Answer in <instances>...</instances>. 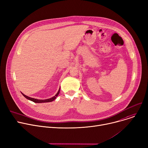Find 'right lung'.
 I'll return each mask as SVG.
<instances>
[{"instance_id": "obj_1", "label": "right lung", "mask_w": 148, "mask_h": 148, "mask_svg": "<svg viewBox=\"0 0 148 148\" xmlns=\"http://www.w3.org/2000/svg\"><path fill=\"white\" fill-rule=\"evenodd\" d=\"M60 91V90H58V92L56 94V95L55 96H53V97H51V98H50V99H46V100H38V99H34V98L29 97H28V96H26V95H23V93H22V95H23L25 98H26V99H28V100H29L32 101H33V102H34V103H41L51 102V101H53V100H54L56 99V97L58 96V95H59Z\"/></svg>"}]
</instances>
